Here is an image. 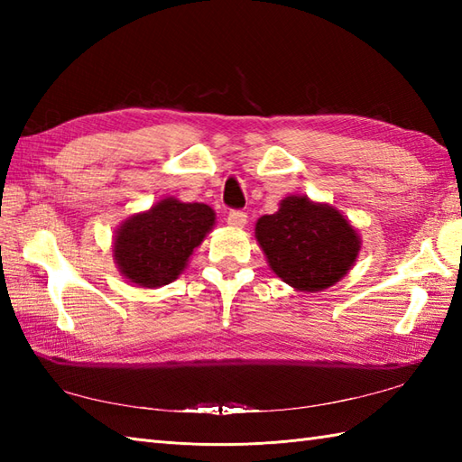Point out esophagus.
I'll list each match as a JSON object with an SVG mask.
<instances>
[{
    "label": "esophagus",
    "mask_w": 462,
    "mask_h": 462,
    "mask_svg": "<svg viewBox=\"0 0 462 462\" xmlns=\"http://www.w3.org/2000/svg\"><path fill=\"white\" fill-rule=\"evenodd\" d=\"M228 224L234 226V228H244L246 226V220H248V214L244 210H230L228 212Z\"/></svg>",
    "instance_id": "esophagus-1"
}]
</instances>
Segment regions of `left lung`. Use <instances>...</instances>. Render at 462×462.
Listing matches in <instances>:
<instances>
[{"mask_svg": "<svg viewBox=\"0 0 462 462\" xmlns=\"http://www.w3.org/2000/svg\"><path fill=\"white\" fill-rule=\"evenodd\" d=\"M256 238L276 276L300 291L333 286L359 254L353 226L336 208L306 196H288L276 214L262 216Z\"/></svg>", "mask_w": 462, "mask_h": 462, "instance_id": "8db88e82", "label": "left lung"}]
</instances>
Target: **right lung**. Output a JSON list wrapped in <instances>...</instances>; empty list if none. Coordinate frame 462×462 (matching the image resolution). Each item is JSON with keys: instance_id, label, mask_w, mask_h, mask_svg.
<instances>
[{"instance_id": "1", "label": "right lung", "mask_w": 462, "mask_h": 462, "mask_svg": "<svg viewBox=\"0 0 462 462\" xmlns=\"http://www.w3.org/2000/svg\"><path fill=\"white\" fill-rule=\"evenodd\" d=\"M212 226L210 206L164 199L149 212L133 216L116 232V266L136 286H166L180 276Z\"/></svg>"}]
</instances>
